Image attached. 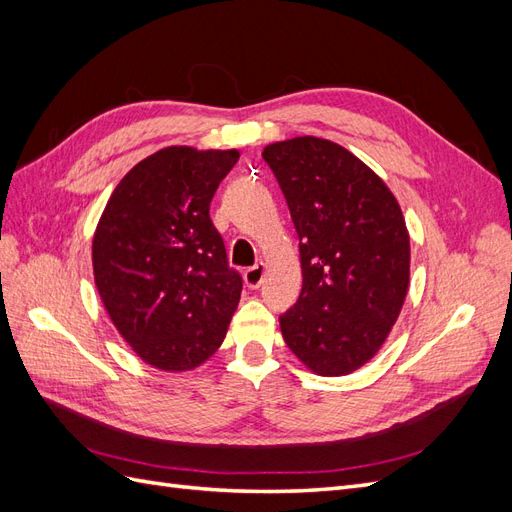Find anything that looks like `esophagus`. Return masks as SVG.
I'll return each mask as SVG.
<instances>
[{
    "mask_svg": "<svg viewBox=\"0 0 512 512\" xmlns=\"http://www.w3.org/2000/svg\"><path fill=\"white\" fill-rule=\"evenodd\" d=\"M265 273H267V267L265 265H256V267H250L245 269L243 273V282L247 288H258L262 284V280H265Z\"/></svg>",
    "mask_w": 512,
    "mask_h": 512,
    "instance_id": "34e87169",
    "label": "esophagus"
}]
</instances>
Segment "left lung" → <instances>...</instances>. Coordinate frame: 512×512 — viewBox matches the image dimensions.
<instances>
[{"label":"left lung","instance_id":"8db88e82","mask_svg":"<svg viewBox=\"0 0 512 512\" xmlns=\"http://www.w3.org/2000/svg\"><path fill=\"white\" fill-rule=\"evenodd\" d=\"M299 235L303 288L280 316L284 342L318 376H348L376 356L410 286V235L393 192L327 138L262 151Z\"/></svg>","mask_w":512,"mask_h":512}]
</instances>
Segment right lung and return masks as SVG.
Instances as JSON below:
<instances>
[{"instance_id":"right-lung-1","label":"right lung","mask_w":512,"mask_h":512,"mask_svg":"<svg viewBox=\"0 0 512 512\" xmlns=\"http://www.w3.org/2000/svg\"><path fill=\"white\" fill-rule=\"evenodd\" d=\"M237 149L164 147L123 177L102 211L91 260L108 318L162 371L203 365L224 342L241 299L211 198Z\"/></svg>"}]
</instances>
